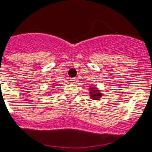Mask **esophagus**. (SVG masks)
Returning a JSON list of instances; mask_svg holds the SVG:
<instances>
[{
  "mask_svg": "<svg viewBox=\"0 0 152 152\" xmlns=\"http://www.w3.org/2000/svg\"><path fill=\"white\" fill-rule=\"evenodd\" d=\"M69 81H70V82H71V83H75V81H76V80H75V79H73V78H72V79H70Z\"/></svg>",
  "mask_w": 152,
  "mask_h": 152,
  "instance_id": "esophagus-1",
  "label": "esophagus"
}]
</instances>
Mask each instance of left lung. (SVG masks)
Returning a JSON list of instances; mask_svg holds the SVG:
<instances>
[{"mask_svg": "<svg viewBox=\"0 0 152 152\" xmlns=\"http://www.w3.org/2000/svg\"><path fill=\"white\" fill-rule=\"evenodd\" d=\"M89 90H90V96L92 100H100V98L102 97L103 94H101V91L100 90H98L96 87H94V86H92V85L90 86H89Z\"/></svg>", "mask_w": 152, "mask_h": 152, "instance_id": "8db88e82", "label": "left lung"}]
</instances>
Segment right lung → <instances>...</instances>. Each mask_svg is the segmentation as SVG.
I'll return each instance as SVG.
<instances>
[{
  "label": "right lung",
  "instance_id": "obj_1",
  "mask_svg": "<svg viewBox=\"0 0 152 152\" xmlns=\"http://www.w3.org/2000/svg\"><path fill=\"white\" fill-rule=\"evenodd\" d=\"M52 86H56V84H55V85H54V84H53V85H52Z\"/></svg>",
  "mask_w": 152,
  "mask_h": 152
}]
</instances>
